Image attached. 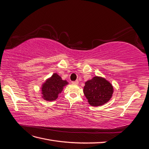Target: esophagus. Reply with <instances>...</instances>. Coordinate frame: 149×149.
Here are the masks:
<instances>
[{
  "label": "esophagus",
  "instance_id": "1",
  "mask_svg": "<svg viewBox=\"0 0 149 149\" xmlns=\"http://www.w3.org/2000/svg\"><path fill=\"white\" fill-rule=\"evenodd\" d=\"M71 83H72V84H78L79 83V81L78 80H76V81H72Z\"/></svg>",
  "mask_w": 149,
  "mask_h": 149
}]
</instances>
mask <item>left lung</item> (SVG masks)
Masks as SVG:
<instances>
[{
  "instance_id": "1",
  "label": "left lung",
  "mask_w": 149,
  "mask_h": 149,
  "mask_svg": "<svg viewBox=\"0 0 149 149\" xmlns=\"http://www.w3.org/2000/svg\"><path fill=\"white\" fill-rule=\"evenodd\" d=\"M113 92L112 85L100 76H94L87 81L83 89L84 96L92 106L104 104L111 100Z\"/></svg>"
}]
</instances>
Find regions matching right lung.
I'll use <instances>...</instances> for the list:
<instances>
[{
    "label": "right lung",
    "instance_id": "right-lung-1",
    "mask_svg": "<svg viewBox=\"0 0 149 149\" xmlns=\"http://www.w3.org/2000/svg\"><path fill=\"white\" fill-rule=\"evenodd\" d=\"M68 84L66 80H63L57 73H54L47 79L42 86V94L43 100L53 101L58 98V94L61 93L63 88Z\"/></svg>",
    "mask_w": 149,
    "mask_h": 149
}]
</instances>
